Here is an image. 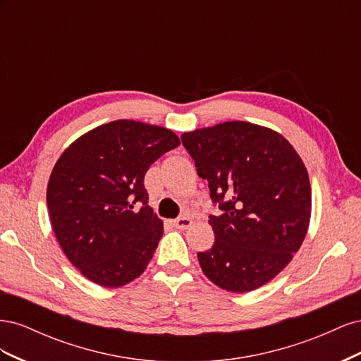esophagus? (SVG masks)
<instances>
[{
	"label": "esophagus",
	"mask_w": 361,
	"mask_h": 361,
	"mask_svg": "<svg viewBox=\"0 0 361 361\" xmlns=\"http://www.w3.org/2000/svg\"><path fill=\"white\" fill-rule=\"evenodd\" d=\"M173 226L178 228H182V231H187V228H190L192 226V220L190 216H180V218H178V220L173 221Z\"/></svg>",
	"instance_id": "34e87169"
}]
</instances>
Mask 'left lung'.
<instances>
[{
  "mask_svg": "<svg viewBox=\"0 0 361 361\" xmlns=\"http://www.w3.org/2000/svg\"><path fill=\"white\" fill-rule=\"evenodd\" d=\"M211 199V250L203 274L227 292L267 285L292 260L309 231L312 188L301 157L277 130L250 122L218 123L182 134Z\"/></svg>",
  "mask_w": 361,
  "mask_h": 361,
  "instance_id": "8db88e82",
  "label": "left lung"
}]
</instances>
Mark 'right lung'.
I'll use <instances>...</instances> for the list:
<instances>
[{"mask_svg":"<svg viewBox=\"0 0 361 361\" xmlns=\"http://www.w3.org/2000/svg\"><path fill=\"white\" fill-rule=\"evenodd\" d=\"M179 145L171 129L125 118L93 128L60 155L47 188L49 220L85 279L122 288L143 274L164 232L145 174Z\"/></svg>","mask_w":361,"mask_h":361,"instance_id":"add662e5","label":"right lung"}]
</instances>
